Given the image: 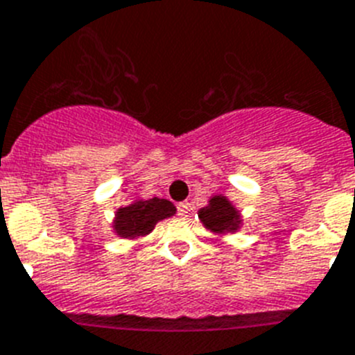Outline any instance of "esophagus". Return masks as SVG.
<instances>
[{"mask_svg": "<svg viewBox=\"0 0 355 355\" xmlns=\"http://www.w3.org/2000/svg\"><path fill=\"white\" fill-rule=\"evenodd\" d=\"M177 212H178V216H186L187 212H189V203H187V202L178 203V205H177Z\"/></svg>", "mask_w": 355, "mask_h": 355, "instance_id": "1", "label": "esophagus"}]
</instances>
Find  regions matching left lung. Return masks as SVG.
<instances>
[{
    "label": "left lung",
    "mask_w": 355,
    "mask_h": 355,
    "mask_svg": "<svg viewBox=\"0 0 355 355\" xmlns=\"http://www.w3.org/2000/svg\"><path fill=\"white\" fill-rule=\"evenodd\" d=\"M198 218L209 230L216 234L239 229V214L225 196H212L207 207L198 211Z\"/></svg>",
    "instance_id": "1"
}]
</instances>
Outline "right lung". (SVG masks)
I'll return each mask as SVG.
<instances>
[{
    "label": "right lung",
    "instance_id": "obj_1",
    "mask_svg": "<svg viewBox=\"0 0 355 355\" xmlns=\"http://www.w3.org/2000/svg\"><path fill=\"white\" fill-rule=\"evenodd\" d=\"M175 205L164 198L135 200L126 207L118 209L114 230L121 237H141L152 232L160 220L175 214Z\"/></svg>",
    "mask_w": 355,
    "mask_h": 355
}]
</instances>
